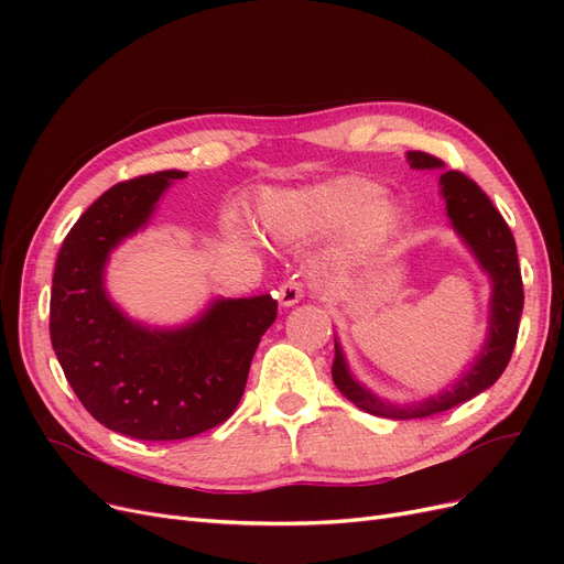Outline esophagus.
Returning a JSON list of instances; mask_svg holds the SVG:
<instances>
[{"mask_svg":"<svg viewBox=\"0 0 564 564\" xmlns=\"http://www.w3.org/2000/svg\"><path fill=\"white\" fill-rule=\"evenodd\" d=\"M303 294H305V286L299 280H286L278 289V299H280L282 305H286V308H289V305L299 303L303 299Z\"/></svg>","mask_w":564,"mask_h":564,"instance_id":"34e87169","label":"esophagus"}]
</instances>
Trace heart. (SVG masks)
I'll return each instance as SVG.
<instances>
[{
	"mask_svg": "<svg viewBox=\"0 0 564 564\" xmlns=\"http://www.w3.org/2000/svg\"><path fill=\"white\" fill-rule=\"evenodd\" d=\"M263 230L275 240H308L346 224L344 259L377 251L400 224V207L362 176H340L296 191L268 193L259 207Z\"/></svg>",
	"mask_w": 564,
	"mask_h": 564,
	"instance_id": "heart-1",
	"label": "heart"
}]
</instances>
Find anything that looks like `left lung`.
<instances>
[{
  "label": "left lung",
  "instance_id": "left-lung-1",
  "mask_svg": "<svg viewBox=\"0 0 564 564\" xmlns=\"http://www.w3.org/2000/svg\"><path fill=\"white\" fill-rule=\"evenodd\" d=\"M406 162L412 169H445V162L421 150L406 152ZM440 195L447 202V216L452 220V228L456 230L460 240H464V245L470 249L477 263H480V268L491 280L487 340L480 355L475 357L464 377H460L452 388L421 402L392 404L377 398L360 381L352 379L344 350H340V344L334 338L336 355L332 365V379L336 388L344 392L355 406H360L362 412H369L373 416L395 421L423 419L464 404L475 395H480L489 386L497 383L516 348L524 292L513 232H510L508 224L497 212V207H494L491 199L480 191V185L470 181L466 174H442Z\"/></svg>",
  "mask_w": 564,
  "mask_h": 564
}]
</instances>
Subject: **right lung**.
I'll use <instances>...</instances> for the list:
<instances>
[{
	"instance_id": "add662e5",
	"label": "right lung",
	"mask_w": 564,
	"mask_h": 564,
	"mask_svg": "<svg viewBox=\"0 0 564 564\" xmlns=\"http://www.w3.org/2000/svg\"><path fill=\"white\" fill-rule=\"evenodd\" d=\"M185 176L169 169L100 195L63 240L51 286V346L67 383L98 423L135 440H185L224 423L278 317L270 294L216 299L185 327L152 329L110 301V251L145 228L162 193Z\"/></svg>"
}]
</instances>
